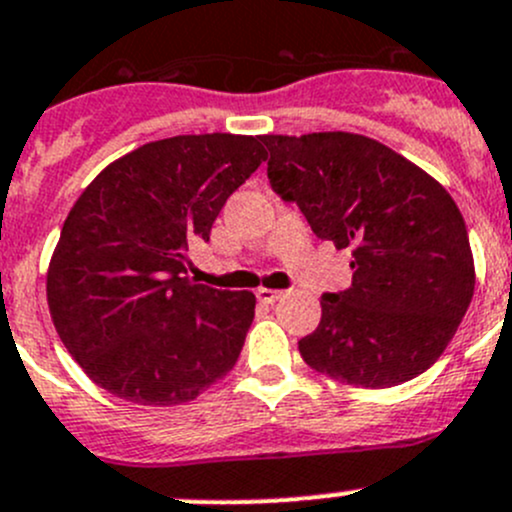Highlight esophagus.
<instances>
[{
  "instance_id": "obj_1",
  "label": "esophagus",
  "mask_w": 512,
  "mask_h": 512,
  "mask_svg": "<svg viewBox=\"0 0 512 512\" xmlns=\"http://www.w3.org/2000/svg\"><path fill=\"white\" fill-rule=\"evenodd\" d=\"M282 297H285V292H282V289H267V287L257 289V299L265 304H275L277 299H282Z\"/></svg>"
}]
</instances>
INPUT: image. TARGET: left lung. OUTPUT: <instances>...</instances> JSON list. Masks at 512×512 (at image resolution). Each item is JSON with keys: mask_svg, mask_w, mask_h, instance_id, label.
Here are the masks:
<instances>
[{"mask_svg": "<svg viewBox=\"0 0 512 512\" xmlns=\"http://www.w3.org/2000/svg\"><path fill=\"white\" fill-rule=\"evenodd\" d=\"M267 178L319 240L352 250V287L322 297L299 339L312 369L389 389L423 374L456 334L476 272L461 210L431 175L356 133L262 136Z\"/></svg>", "mask_w": 512, "mask_h": 512, "instance_id": "left-lung-1", "label": "left lung"}]
</instances>
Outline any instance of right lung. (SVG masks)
<instances>
[{"mask_svg":"<svg viewBox=\"0 0 512 512\" xmlns=\"http://www.w3.org/2000/svg\"><path fill=\"white\" fill-rule=\"evenodd\" d=\"M267 158L260 136H175L118 158L81 193L46 277L51 319L118 399L175 406L235 366L255 294L198 285L188 247Z\"/></svg>","mask_w":512,"mask_h":512,"instance_id":"1","label":"right lung"}]
</instances>
